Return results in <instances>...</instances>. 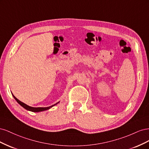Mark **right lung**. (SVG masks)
<instances>
[{
  "label": "right lung",
  "mask_w": 149,
  "mask_h": 149,
  "mask_svg": "<svg viewBox=\"0 0 149 149\" xmlns=\"http://www.w3.org/2000/svg\"><path fill=\"white\" fill-rule=\"evenodd\" d=\"M12 96H13V97H14V99L16 100V101H17L18 103H19L21 106L23 107L24 108V109H26V110H28V111H31V112H42V111H46V110L49 109H50V108H52V107H53L54 106L56 105L57 104H58V103L60 102V101H59V102H58L57 103L55 104H53V105L50 106H49V107H34L29 106H28L27 104H26L21 102L20 101H19V100H18V99H17V97H15V96L13 95V94H12Z\"/></svg>",
  "instance_id": "obj_1"
}]
</instances>
